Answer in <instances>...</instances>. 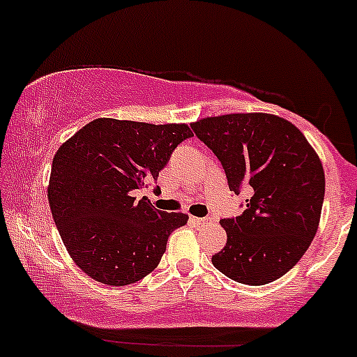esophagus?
<instances>
[{
	"instance_id": "1",
	"label": "esophagus",
	"mask_w": 357,
	"mask_h": 357,
	"mask_svg": "<svg viewBox=\"0 0 357 357\" xmlns=\"http://www.w3.org/2000/svg\"><path fill=\"white\" fill-rule=\"evenodd\" d=\"M190 220H191L195 225H206L208 221H210L208 218H196V216H191Z\"/></svg>"
}]
</instances>
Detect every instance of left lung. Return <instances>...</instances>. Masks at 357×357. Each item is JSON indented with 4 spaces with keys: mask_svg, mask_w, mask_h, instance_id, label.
I'll return each mask as SVG.
<instances>
[{
    "mask_svg": "<svg viewBox=\"0 0 357 357\" xmlns=\"http://www.w3.org/2000/svg\"><path fill=\"white\" fill-rule=\"evenodd\" d=\"M223 166L228 188H248L245 211L220 220L227 245L211 257L231 280L265 285L296 267L312 243L326 191L322 162L292 122L272 114H227L191 124Z\"/></svg>",
    "mask_w": 357,
    "mask_h": 357,
    "instance_id": "1",
    "label": "left lung"
}]
</instances>
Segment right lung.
I'll return each instance as SVG.
<instances>
[{"label":"right lung","mask_w":357,"mask_h":357,"mask_svg":"<svg viewBox=\"0 0 357 357\" xmlns=\"http://www.w3.org/2000/svg\"><path fill=\"white\" fill-rule=\"evenodd\" d=\"M186 124H146L100 117L59 147L52 162L48 203L68 255L105 285H129L158 267L167 236L186 225L184 213L136 202L191 137Z\"/></svg>","instance_id":"1"}]
</instances>
